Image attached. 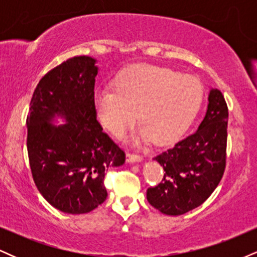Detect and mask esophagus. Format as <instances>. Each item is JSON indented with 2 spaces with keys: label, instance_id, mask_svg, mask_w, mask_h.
Segmentation results:
<instances>
[{
  "label": "esophagus",
  "instance_id": "esophagus-1",
  "mask_svg": "<svg viewBox=\"0 0 257 257\" xmlns=\"http://www.w3.org/2000/svg\"><path fill=\"white\" fill-rule=\"evenodd\" d=\"M143 161V156L135 155V153H126V162L128 163H139Z\"/></svg>",
  "mask_w": 257,
  "mask_h": 257
}]
</instances>
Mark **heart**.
<instances>
[{
  "instance_id": "heart-1",
  "label": "heart",
  "mask_w": 257,
  "mask_h": 257,
  "mask_svg": "<svg viewBox=\"0 0 257 257\" xmlns=\"http://www.w3.org/2000/svg\"><path fill=\"white\" fill-rule=\"evenodd\" d=\"M114 89L94 94V108L101 124L122 138L139 119L144 128L133 138L139 145L153 139L163 145L190 125L202 105L204 89L197 77L167 67L133 65L114 79Z\"/></svg>"
}]
</instances>
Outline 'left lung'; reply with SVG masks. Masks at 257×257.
Here are the masks:
<instances>
[{
	"instance_id": "8db88e82",
	"label": "left lung",
	"mask_w": 257,
	"mask_h": 257,
	"mask_svg": "<svg viewBox=\"0 0 257 257\" xmlns=\"http://www.w3.org/2000/svg\"><path fill=\"white\" fill-rule=\"evenodd\" d=\"M227 120L222 93L210 88L205 116L197 131L153 158L164 169L161 184L147 190L153 208L176 216L209 198L225 172Z\"/></svg>"
}]
</instances>
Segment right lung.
Segmentation results:
<instances>
[{
  "label": "right lung",
  "instance_id": "right-lung-1",
  "mask_svg": "<svg viewBox=\"0 0 257 257\" xmlns=\"http://www.w3.org/2000/svg\"><path fill=\"white\" fill-rule=\"evenodd\" d=\"M98 60L73 57L54 67L34 91L28 126L30 168L40 193L66 214H85L105 202V172L125 155L96 120ZM58 119L64 122L58 125Z\"/></svg>",
  "mask_w": 257,
  "mask_h": 257
}]
</instances>
